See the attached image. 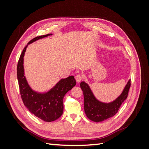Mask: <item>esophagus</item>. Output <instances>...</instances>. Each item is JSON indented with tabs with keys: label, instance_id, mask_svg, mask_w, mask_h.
I'll return each instance as SVG.
<instances>
[{
	"label": "esophagus",
	"instance_id": "1",
	"mask_svg": "<svg viewBox=\"0 0 149 149\" xmlns=\"http://www.w3.org/2000/svg\"><path fill=\"white\" fill-rule=\"evenodd\" d=\"M75 79H76V82L79 83L81 81V80L83 79V77L82 75H81V74H77L75 76Z\"/></svg>",
	"mask_w": 149,
	"mask_h": 149
}]
</instances>
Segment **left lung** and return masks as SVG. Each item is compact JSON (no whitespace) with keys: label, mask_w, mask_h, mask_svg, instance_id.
I'll list each match as a JSON object with an SVG mask.
<instances>
[{"label":"left lung","mask_w":149,"mask_h":149,"mask_svg":"<svg viewBox=\"0 0 149 149\" xmlns=\"http://www.w3.org/2000/svg\"><path fill=\"white\" fill-rule=\"evenodd\" d=\"M130 86V79L125 84L123 92L116 100L109 102L98 100L91 88L85 81H81L80 87L84 95V110L87 118L96 123H100L114 116L123 103L127 97Z\"/></svg>","instance_id":"8db88e82"}]
</instances>
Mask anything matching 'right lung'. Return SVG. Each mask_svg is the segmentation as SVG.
<instances>
[{"label": "right lung", "mask_w": 149, "mask_h": 149, "mask_svg": "<svg viewBox=\"0 0 149 149\" xmlns=\"http://www.w3.org/2000/svg\"><path fill=\"white\" fill-rule=\"evenodd\" d=\"M49 33L39 36L28 43L20 56L17 65V79L22 101L27 109L38 118L45 122L56 120L63 112V97L76 85L73 76L62 78L47 92L35 91L29 85L25 75L24 60L29 45L40 39L52 35Z\"/></svg>", "instance_id": "add662e5"}]
</instances>
